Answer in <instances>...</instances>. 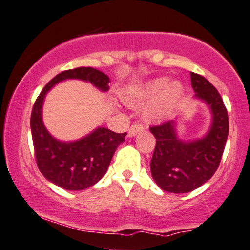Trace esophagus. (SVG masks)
<instances>
[{
	"label": "esophagus",
	"instance_id": "obj_1",
	"mask_svg": "<svg viewBox=\"0 0 250 250\" xmlns=\"http://www.w3.org/2000/svg\"><path fill=\"white\" fill-rule=\"evenodd\" d=\"M143 130H144V125H141V123H134L130 127V129H129L128 136L129 137H134V136L139 134V132H142Z\"/></svg>",
	"mask_w": 250,
	"mask_h": 250
}]
</instances>
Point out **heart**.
<instances>
[{
    "mask_svg": "<svg viewBox=\"0 0 250 250\" xmlns=\"http://www.w3.org/2000/svg\"><path fill=\"white\" fill-rule=\"evenodd\" d=\"M182 94L183 86L178 81L168 84V79L159 78L145 83L135 92L125 94L122 98L125 103L132 105L139 102L151 101L156 97L155 101L146 109L145 116L149 121H159L171 111Z\"/></svg>",
    "mask_w": 250,
    "mask_h": 250,
    "instance_id": "obj_1",
    "label": "heart"
}]
</instances>
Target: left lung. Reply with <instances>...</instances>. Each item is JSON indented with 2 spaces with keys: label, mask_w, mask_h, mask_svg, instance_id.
<instances>
[{
  "label": "left lung",
  "mask_w": 250,
  "mask_h": 250,
  "mask_svg": "<svg viewBox=\"0 0 250 250\" xmlns=\"http://www.w3.org/2000/svg\"><path fill=\"white\" fill-rule=\"evenodd\" d=\"M191 81L195 97L211 109V127L204 138L188 143L176 135L175 120L149 128L156 139L152 177L166 192L188 193L208 182L217 170L228 139V111L217 89L197 73L191 72Z\"/></svg>",
  "instance_id": "obj_1"
}]
</instances>
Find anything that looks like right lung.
<instances>
[{"instance_id": "add662e5", "label": "right lung", "mask_w": 250, "mask_h": 250, "mask_svg": "<svg viewBox=\"0 0 250 250\" xmlns=\"http://www.w3.org/2000/svg\"><path fill=\"white\" fill-rule=\"evenodd\" d=\"M67 79L88 81L101 89H109L108 76L91 67H78L59 73L46 83L36 98L31 115V129L36 164L42 175L53 184L69 191H81L95 185L106 174L118 146L125 135L106 128H97L80 141L62 143L46 131L42 121L45 94L56 83Z\"/></svg>"}]
</instances>
